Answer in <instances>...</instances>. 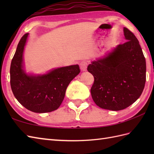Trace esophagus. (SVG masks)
<instances>
[{
    "mask_svg": "<svg viewBox=\"0 0 154 154\" xmlns=\"http://www.w3.org/2000/svg\"><path fill=\"white\" fill-rule=\"evenodd\" d=\"M79 65H80V69H81V71H85L87 70L88 64H87V63L86 61H81Z\"/></svg>",
    "mask_w": 154,
    "mask_h": 154,
    "instance_id": "34e87169",
    "label": "esophagus"
}]
</instances>
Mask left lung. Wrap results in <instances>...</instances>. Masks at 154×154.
Segmentation results:
<instances>
[{
  "instance_id": "1",
  "label": "left lung",
  "mask_w": 154,
  "mask_h": 154,
  "mask_svg": "<svg viewBox=\"0 0 154 154\" xmlns=\"http://www.w3.org/2000/svg\"><path fill=\"white\" fill-rule=\"evenodd\" d=\"M124 35L125 43L87 67L94 78L91 96L101 109H126L136 101L144 89L146 64L142 48L134 34L126 28H124Z\"/></svg>"
}]
</instances>
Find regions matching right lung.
<instances>
[{"mask_svg": "<svg viewBox=\"0 0 154 154\" xmlns=\"http://www.w3.org/2000/svg\"><path fill=\"white\" fill-rule=\"evenodd\" d=\"M28 35L26 34L20 39L11 61V89L16 99L26 109L37 113L50 112L61 105L69 84L80 73L79 66L59 67L43 75L26 73L23 54Z\"/></svg>", "mask_w": 154, "mask_h": 154, "instance_id": "obj_1", "label": "right lung"}]
</instances>
